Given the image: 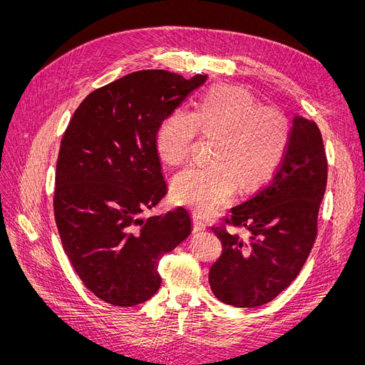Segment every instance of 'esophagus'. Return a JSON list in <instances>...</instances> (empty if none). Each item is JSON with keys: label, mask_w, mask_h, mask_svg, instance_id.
Segmentation results:
<instances>
[{"label": "esophagus", "mask_w": 365, "mask_h": 365, "mask_svg": "<svg viewBox=\"0 0 365 365\" xmlns=\"http://www.w3.org/2000/svg\"><path fill=\"white\" fill-rule=\"evenodd\" d=\"M207 228V222L204 219H201L200 216H193V231L197 233V231H204Z\"/></svg>", "instance_id": "1"}]
</instances>
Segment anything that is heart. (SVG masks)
I'll list each match as a JSON object with an SVG mask.
<instances>
[{
  "label": "heart",
  "instance_id": "b5f03b06",
  "mask_svg": "<svg viewBox=\"0 0 365 365\" xmlns=\"http://www.w3.org/2000/svg\"><path fill=\"white\" fill-rule=\"evenodd\" d=\"M201 132L216 137L212 165H193L172 184L176 202L212 216L235 196L237 185L256 189L277 172L289 148L291 118L280 108L260 105L244 86H213L196 111H175L157 132L160 157L172 165L190 158Z\"/></svg>",
  "mask_w": 365,
  "mask_h": 365
}]
</instances>
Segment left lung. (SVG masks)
Listing matches in <instances>:
<instances>
[{
    "mask_svg": "<svg viewBox=\"0 0 365 365\" xmlns=\"http://www.w3.org/2000/svg\"><path fill=\"white\" fill-rule=\"evenodd\" d=\"M327 158L317 123L295 117L289 148L268 184L212 227L222 254L208 283L219 302L256 307L274 300L300 274L318 233ZM244 227L247 237L235 231Z\"/></svg>",
    "mask_w": 365,
    "mask_h": 365,
    "instance_id": "8db88e82",
    "label": "left lung"
}]
</instances>
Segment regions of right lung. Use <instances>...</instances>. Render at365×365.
<instances>
[{
	"instance_id": "1",
	"label": "right lung",
	"mask_w": 365,
	"mask_h": 365,
	"mask_svg": "<svg viewBox=\"0 0 365 365\" xmlns=\"http://www.w3.org/2000/svg\"><path fill=\"white\" fill-rule=\"evenodd\" d=\"M205 79L165 70L130 73L88 94L63 132L54 220L76 274L109 304L149 300L161 284L163 254L190 235V213L182 207L140 215L168 193L158 128Z\"/></svg>"
}]
</instances>
